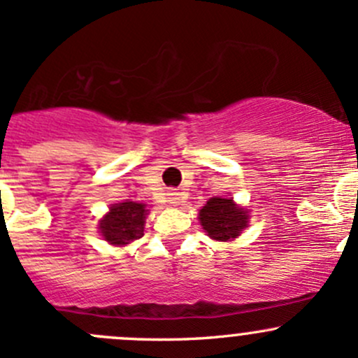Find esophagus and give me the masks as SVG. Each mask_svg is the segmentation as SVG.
Wrapping results in <instances>:
<instances>
[{"label": "esophagus", "instance_id": "esophagus-1", "mask_svg": "<svg viewBox=\"0 0 358 358\" xmlns=\"http://www.w3.org/2000/svg\"><path fill=\"white\" fill-rule=\"evenodd\" d=\"M168 199H170V203H173V206H180L183 202V199H185V194L178 190H171L168 194Z\"/></svg>", "mask_w": 358, "mask_h": 358}]
</instances>
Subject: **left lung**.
I'll use <instances>...</instances> for the list:
<instances>
[{"mask_svg":"<svg viewBox=\"0 0 358 358\" xmlns=\"http://www.w3.org/2000/svg\"><path fill=\"white\" fill-rule=\"evenodd\" d=\"M200 224L212 239L227 241L239 236L248 224L246 210L239 209L231 199L214 197L199 212Z\"/></svg>","mask_w":358,"mask_h":358,"instance_id":"8db88e82","label":"left lung"}]
</instances>
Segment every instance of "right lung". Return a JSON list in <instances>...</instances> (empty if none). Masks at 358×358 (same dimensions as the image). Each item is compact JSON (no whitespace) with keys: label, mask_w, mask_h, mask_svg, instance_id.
<instances>
[{"label":"right lung","mask_w":358,"mask_h":358,"mask_svg":"<svg viewBox=\"0 0 358 358\" xmlns=\"http://www.w3.org/2000/svg\"><path fill=\"white\" fill-rule=\"evenodd\" d=\"M146 206L137 202H122L110 207V212L100 221L101 236L117 246L129 245L143 238Z\"/></svg>","instance_id":"obj_1"}]
</instances>
